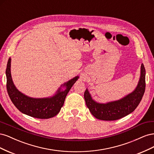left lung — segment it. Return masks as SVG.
Wrapping results in <instances>:
<instances>
[{
    "mask_svg": "<svg viewBox=\"0 0 154 154\" xmlns=\"http://www.w3.org/2000/svg\"><path fill=\"white\" fill-rule=\"evenodd\" d=\"M145 69L141 64V77L136 89L130 94L118 101L109 102L106 104L96 103L86 89L84 98L87 106L91 114L97 119L104 121H114L122 118L137 108L145 91Z\"/></svg>",
    "mask_w": 154,
    "mask_h": 154,
    "instance_id": "obj_1",
    "label": "left lung"
}]
</instances>
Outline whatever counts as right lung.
Instances as JSON below:
<instances>
[{
    "label": "right lung",
    "mask_w": 154,
    "mask_h": 154,
    "mask_svg": "<svg viewBox=\"0 0 154 154\" xmlns=\"http://www.w3.org/2000/svg\"><path fill=\"white\" fill-rule=\"evenodd\" d=\"M11 58L8 60L6 67V87L11 101L21 112L31 117L38 119H49L57 115L63 105L65 99L69 91L76 82L78 76L64 83L66 86L64 91H58L57 94L50 98H32L18 91L14 85L11 76Z\"/></svg>",
    "instance_id": "obj_1"
}]
</instances>
